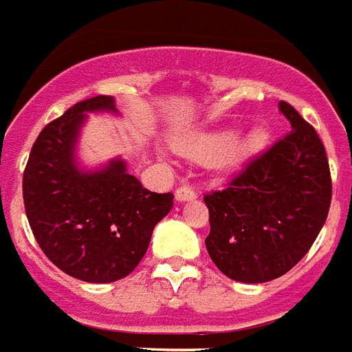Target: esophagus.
Wrapping results in <instances>:
<instances>
[{
	"instance_id": "esophagus-1",
	"label": "esophagus",
	"mask_w": 352,
	"mask_h": 352,
	"mask_svg": "<svg viewBox=\"0 0 352 352\" xmlns=\"http://www.w3.org/2000/svg\"><path fill=\"white\" fill-rule=\"evenodd\" d=\"M175 197L179 201H192V199H196L197 194L196 190L188 186V184H183V186H179L175 192Z\"/></svg>"
}]
</instances>
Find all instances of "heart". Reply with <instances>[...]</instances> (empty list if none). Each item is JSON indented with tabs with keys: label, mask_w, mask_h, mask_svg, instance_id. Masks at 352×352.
Returning <instances> with one entry per match:
<instances>
[{
	"label": "heart",
	"mask_w": 352,
	"mask_h": 352,
	"mask_svg": "<svg viewBox=\"0 0 352 352\" xmlns=\"http://www.w3.org/2000/svg\"><path fill=\"white\" fill-rule=\"evenodd\" d=\"M267 142V134L263 130H254L248 136L235 142L229 151H226L222 156L223 166H235V164L246 160L252 155H256L263 149V145ZM231 143L229 134H216V136L199 138L196 142H192L186 147V153L194 156L197 160H212L216 155H220L226 147Z\"/></svg>",
	"instance_id": "obj_1"
}]
</instances>
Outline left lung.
<instances>
[{
  "instance_id": "obj_1",
  "label": "left lung",
  "mask_w": 352,
  "mask_h": 352,
  "mask_svg": "<svg viewBox=\"0 0 352 352\" xmlns=\"http://www.w3.org/2000/svg\"><path fill=\"white\" fill-rule=\"evenodd\" d=\"M280 110L291 129L256 155L223 188L203 199L210 233L205 246L223 274L244 283L280 278L308 254L332 199L321 138L289 102Z\"/></svg>"
}]
</instances>
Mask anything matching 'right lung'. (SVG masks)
<instances>
[{"instance_id": "right-lung-1", "label": "right lung", "mask_w": 352, "mask_h": 352, "mask_svg": "<svg viewBox=\"0 0 352 352\" xmlns=\"http://www.w3.org/2000/svg\"><path fill=\"white\" fill-rule=\"evenodd\" d=\"M116 111L113 98L74 104L41 130L23 169V207L35 241L57 269L91 283L129 276L149 248L153 229L173 207V194L143 188L113 160L95 173L74 164L85 111Z\"/></svg>"}]
</instances>
